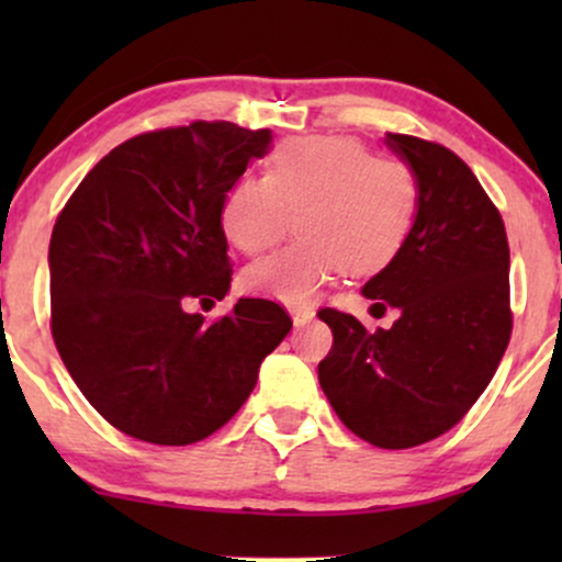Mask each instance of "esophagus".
<instances>
[{
	"label": "esophagus",
	"instance_id": "34e87169",
	"mask_svg": "<svg viewBox=\"0 0 562 562\" xmlns=\"http://www.w3.org/2000/svg\"><path fill=\"white\" fill-rule=\"evenodd\" d=\"M290 317H293V325L295 327H303V325H308V322L314 319V308L293 306V308H290Z\"/></svg>",
	"mask_w": 562,
	"mask_h": 562
}]
</instances>
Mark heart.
<instances>
[{
	"instance_id": "1",
	"label": "heart",
	"mask_w": 562,
	"mask_h": 562,
	"mask_svg": "<svg viewBox=\"0 0 562 562\" xmlns=\"http://www.w3.org/2000/svg\"><path fill=\"white\" fill-rule=\"evenodd\" d=\"M420 182L409 164L372 156L353 137L282 142L267 160V177L245 173L224 195L222 232L243 254L280 243L295 216L288 248L250 263L248 293L306 303L344 269L367 277L396 259L415 224Z\"/></svg>"
}]
</instances>
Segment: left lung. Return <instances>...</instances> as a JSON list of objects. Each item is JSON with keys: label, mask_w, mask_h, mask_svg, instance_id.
Listing matches in <instances>:
<instances>
[{"label": "left lung", "mask_w": 562, "mask_h": 562, "mask_svg": "<svg viewBox=\"0 0 562 562\" xmlns=\"http://www.w3.org/2000/svg\"><path fill=\"white\" fill-rule=\"evenodd\" d=\"M412 166L420 205L404 248L362 288L389 330L322 308L333 348L319 385L372 447L409 449L447 434L479 402L509 344V248L499 211L462 158L436 142L385 134Z\"/></svg>", "instance_id": "obj_1"}]
</instances>
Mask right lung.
Returning a JSON list of instances; mask_svg holds the SVG:
<instances>
[{"instance_id": "right-lung-1", "label": "right lung", "mask_w": 562, "mask_h": 562, "mask_svg": "<svg viewBox=\"0 0 562 562\" xmlns=\"http://www.w3.org/2000/svg\"><path fill=\"white\" fill-rule=\"evenodd\" d=\"M272 132L229 121L147 132L108 153L49 240L53 338L87 402L113 428L160 447L232 420L293 322L274 301L237 299L205 325L190 299L232 280L224 195Z\"/></svg>"}]
</instances>
